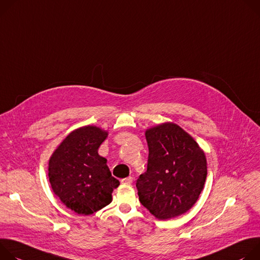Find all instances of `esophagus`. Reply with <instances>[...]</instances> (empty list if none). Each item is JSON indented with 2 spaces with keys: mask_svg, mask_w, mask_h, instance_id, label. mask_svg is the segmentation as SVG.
I'll return each mask as SVG.
<instances>
[{
  "mask_svg": "<svg viewBox=\"0 0 260 260\" xmlns=\"http://www.w3.org/2000/svg\"><path fill=\"white\" fill-rule=\"evenodd\" d=\"M121 182H122V184L131 185V184L133 183V178H132V177H128V178H125V179H123Z\"/></svg>",
  "mask_w": 260,
  "mask_h": 260,
  "instance_id": "34e87169",
  "label": "esophagus"
}]
</instances>
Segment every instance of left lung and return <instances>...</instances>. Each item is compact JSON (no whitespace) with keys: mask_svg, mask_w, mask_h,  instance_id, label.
Listing matches in <instances>:
<instances>
[{"mask_svg":"<svg viewBox=\"0 0 260 260\" xmlns=\"http://www.w3.org/2000/svg\"><path fill=\"white\" fill-rule=\"evenodd\" d=\"M148 168L136 187L140 204L159 220L190 210L204 189L207 159L197 142L180 126L165 123L146 131Z\"/></svg>","mask_w":260,"mask_h":260,"instance_id":"obj_1","label":"left lung"}]
</instances>
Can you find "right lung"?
I'll return each instance as SVG.
<instances>
[{
  "instance_id": "obj_1",
  "label": "right lung",
  "mask_w": 260,
  "mask_h": 260,
  "mask_svg": "<svg viewBox=\"0 0 260 260\" xmlns=\"http://www.w3.org/2000/svg\"><path fill=\"white\" fill-rule=\"evenodd\" d=\"M106 137L107 132L95 126L76 129L50 157L48 178L54 194L79 215H92L109 205L120 185L98 154Z\"/></svg>"
}]
</instances>
